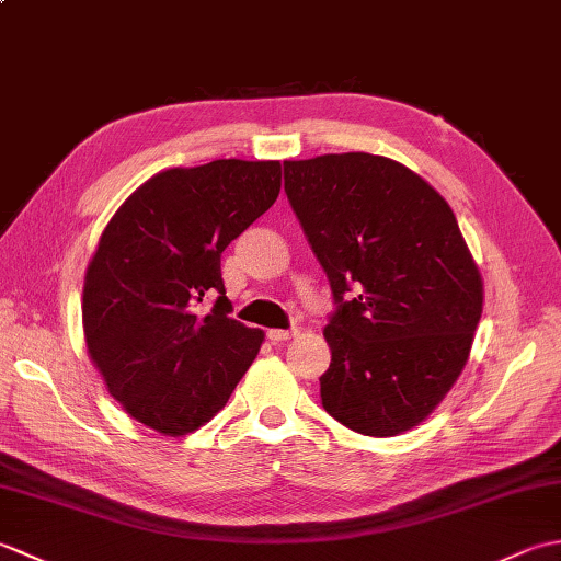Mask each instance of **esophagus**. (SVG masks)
<instances>
[{
	"label": "esophagus",
	"mask_w": 561,
	"mask_h": 561,
	"mask_svg": "<svg viewBox=\"0 0 561 561\" xmlns=\"http://www.w3.org/2000/svg\"><path fill=\"white\" fill-rule=\"evenodd\" d=\"M296 335H299V330H296V328H291V330H279V328L267 330V337H270L272 342H284V340H291V337H296Z\"/></svg>",
	"instance_id": "obj_1"
}]
</instances>
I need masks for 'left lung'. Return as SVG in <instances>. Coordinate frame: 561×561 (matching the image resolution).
<instances>
[{"mask_svg":"<svg viewBox=\"0 0 561 561\" xmlns=\"http://www.w3.org/2000/svg\"><path fill=\"white\" fill-rule=\"evenodd\" d=\"M284 190L340 304L323 330L325 412L364 436L410 432L462 374L482 318L456 214L408 165L364 151L284 161Z\"/></svg>","mask_w":561,"mask_h":561,"instance_id":"8db88e82","label":"left lung"}]
</instances>
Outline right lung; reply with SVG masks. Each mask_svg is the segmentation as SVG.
Returning <instances> with one entry per match:
<instances>
[{
	"label": "right lung",
	"mask_w": 561,
	"mask_h": 561,
	"mask_svg": "<svg viewBox=\"0 0 561 561\" xmlns=\"http://www.w3.org/2000/svg\"><path fill=\"white\" fill-rule=\"evenodd\" d=\"M279 161L151 175L105 226L83 277L87 352L137 422L185 436L217 414L265 342L229 318L221 253L279 197ZM220 294L209 314L198 301Z\"/></svg>",
	"instance_id": "right-lung-1"
}]
</instances>
